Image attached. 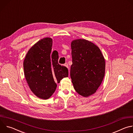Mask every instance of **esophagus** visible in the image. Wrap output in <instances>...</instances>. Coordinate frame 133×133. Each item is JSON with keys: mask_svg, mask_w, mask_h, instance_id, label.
Returning <instances> with one entry per match:
<instances>
[{"mask_svg": "<svg viewBox=\"0 0 133 133\" xmlns=\"http://www.w3.org/2000/svg\"><path fill=\"white\" fill-rule=\"evenodd\" d=\"M65 66H66L67 68H68V64H67V63L65 64Z\"/></svg>", "mask_w": 133, "mask_h": 133, "instance_id": "1", "label": "esophagus"}]
</instances>
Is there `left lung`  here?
Returning a JSON list of instances; mask_svg holds the SVG:
<instances>
[{
    "label": "left lung",
    "instance_id": "left-lung-1",
    "mask_svg": "<svg viewBox=\"0 0 133 133\" xmlns=\"http://www.w3.org/2000/svg\"><path fill=\"white\" fill-rule=\"evenodd\" d=\"M72 64L70 77L74 89L83 97H88L101 85L105 71V61L98 46L83 39L71 43Z\"/></svg>",
    "mask_w": 133,
    "mask_h": 133
}]
</instances>
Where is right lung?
Listing matches in <instances>:
<instances>
[{
    "instance_id": "1",
    "label": "right lung",
    "mask_w": 133,
    "mask_h": 133,
    "mask_svg": "<svg viewBox=\"0 0 133 133\" xmlns=\"http://www.w3.org/2000/svg\"><path fill=\"white\" fill-rule=\"evenodd\" d=\"M52 39L47 37L28 50L24 61V75L31 91L38 98L47 99L55 92L56 83L68 76L67 68L58 63V52L51 51Z\"/></svg>"
}]
</instances>
